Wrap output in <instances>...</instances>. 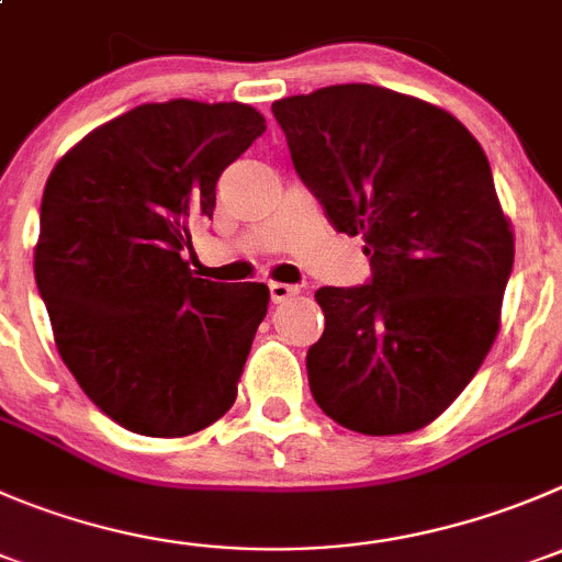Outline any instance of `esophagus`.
Instances as JSON below:
<instances>
[{"label": "esophagus", "mask_w": 562, "mask_h": 562, "mask_svg": "<svg viewBox=\"0 0 562 562\" xmlns=\"http://www.w3.org/2000/svg\"><path fill=\"white\" fill-rule=\"evenodd\" d=\"M297 286H290V284H281V281H270V297L272 303H284L290 301V297L297 295Z\"/></svg>", "instance_id": "esophagus-1"}]
</instances>
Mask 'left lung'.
<instances>
[{
    "mask_svg": "<svg viewBox=\"0 0 562 562\" xmlns=\"http://www.w3.org/2000/svg\"><path fill=\"white\" fill-rule=\"evenodd\" d=\"M292 165L336 232L364 237L372 281L323 286L308 347L319 408L364 436L430 425L477 375L502 323L513 228L472 132L378 85L272 104Z\"/></svg>",
    "mask_w": 562,
    "mask_h": 562,
    "instance_id": "8db88e82",
    "label": "left lung"
}]
</instances>
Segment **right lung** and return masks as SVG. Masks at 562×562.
<instances>
[{
  "mask_svg": "<svg viewBox=\"0 0 562 562\" xmlns=\"http://www.w3.org/2000/svg\"><path fill=\"white\" fill-rule=\"evenodd\" d=\"M265 130L239 101L140 104L49 173L37 290L63 364L126 430L190 436L237 400L270 290L195 278L184 250L212 221L221 173Z\"/></svg>",
  "mask_w": 562,
  "mask_h": 562,
  "instance_id": "obj_1",
  "label": "right lung"
}]
</instances>
